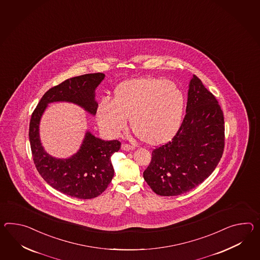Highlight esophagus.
I'll return each mask as SVG.
<instances>
[{"mask_svg":"<svg viewBox=\"0 0 260 260\" xmlns=\"http://www.w3.org/2000/svg\"><path fill=\"white\" fill-rule=\"evenodd\" d=\"M134 148H135V146L129 145V144H123V145H122V149H123V150H126V151L133 150Z\"/></svg>","mask_w":260,"mask_h":260,"instance_id":"obj_1","label":"esophagus"}]
</instances>
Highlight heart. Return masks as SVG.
<instances>
[{"mask_svg": "<svg viewBox=\"0 0 260 260\" xmlns=\"http://www.w3.org/2000/svg\"><path fill=\"white\" fill-rule=\"evenodd\" d=\"M184 107L185 95L177 83L160 78H139L120 83L113 100H102L96 118L104 133L117 136L127 127L129 117L135 135L158 146L177 134Z\"/></svg>", "mask_w": 260, "mask_h": 260, "instance_id": "heart-1", "label": "heart"}]
</instances>
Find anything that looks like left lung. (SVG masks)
Listing matches in <instances>:
<instances>
[{
  "label": "left lung",
  "instance_id": "8db88e82",
  "mask_svg": "<svg viewBox=\"0 0 260 260\" xmlns=\"http://www.w3.org/2000/svg\"><path fill=\"white\" fill-rule=\"evenodd\" d=\"M224 148V118L215 95L193 75L186 114L177 134L152 150L144 172L146 183L161 197L196 188L215 170Z\"/></svg>",
  "mask_w": 260,
  "mask_h": 260
}]
</instances>
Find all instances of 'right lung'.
Returning <instances> with one entry per match:
<instances>
[{"mask_svg":"<svg viewBox=\"0 0 260 260\" xmlns=\"http://www.w3.org/2000/svg\"><path fill=\"white\" fill-rule=\"evenodd\" d=\"M104 76L103 73L84 74L51 87L43 95L31 116L29 139L37 170L52 188L71 197L91 199L107 189L114 173L111 156L120 149L121 143L118 140L102 141L87 133L74 156L67 159L52 158L41 146L39 120L47 104L54 102H73L95 114L98 109L95 89Z\"/></svg>","mask_w":260,"mask_h":260,"instance_id":"1","label":"right lung"}]
</instances>
